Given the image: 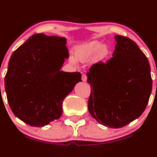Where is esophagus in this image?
<instances>
[{
    "mask_svg": "<svg viewBox=\"0 0 157 157\" xmlns=\"http://www.w3.org/2000/svg\"><path fill=\"white\" fill-rule=\"evenodd\" d=\"M82 80H83V82H86V80H87V77H86V74H83V75H82Z\"/></svg>",
    "mask_w": 157,
    "mask_h": 157,
    "instance_id": "obj_1",
    "label": "esophagus"
}]
</instances>
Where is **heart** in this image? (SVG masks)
Returning <instances> with one entry per match:
<instances>
[{"label": "heart", "mask_w": 157, "mask_h": 157, "mask_svg": "<svg viewBox=\"0 0 157 157\" xmlns=\"http://www.w3.org/2000/svg\"><path fill=\"white\" fill-rule=\"evenodd\" d=\"M110 55V48L107 45H102L99 41H92L83 45L76 47L75 56L81 62H86L93 57V61L96 63L102 62L108 58ZM71 61L75 62L74 58H71Z\"/></svg>", "instance_id": "1"}]
</instances>
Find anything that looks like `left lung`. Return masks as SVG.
<instances>
[{
    "mask_svg": "<svg viewBox=\"0 0 157 157\" xmlns=\"http://www.w3.org/2000/svg\"><path fill=\"white\" fill-rule=\"evenodd\" d=\"M115 39L112 58L93 64L86 74L91 87L88 109L101 124L119 128L141 115L153 83L148 60L137 44L125 36Z\"/></svg>",
    "mask_w": 157,
    "mask_h": 157,
    "instance_id": "1",
    "label": "left lung"
}]
</instances>
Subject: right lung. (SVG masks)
I'll return each mask as SVG.
<instances>
[{
    "label": "right lung",
    "mask_w": 157,
    "mask_h": 157,
    "mask_svg": "<svg viewBox=\"0 0 157 157\" xmlns=\"http://www.w3.org/2000/svg\"><path fill=\"white\" fill-rule=\"evenodd\" d=\"M64 37L42 33L30 36L14 51L4 79L13 113L31 126L58 119L62 102L81 80L79 72L61 71L69 53Z\"/></svg>",
    "instance_id": "add662e5"
}]
</instances>
